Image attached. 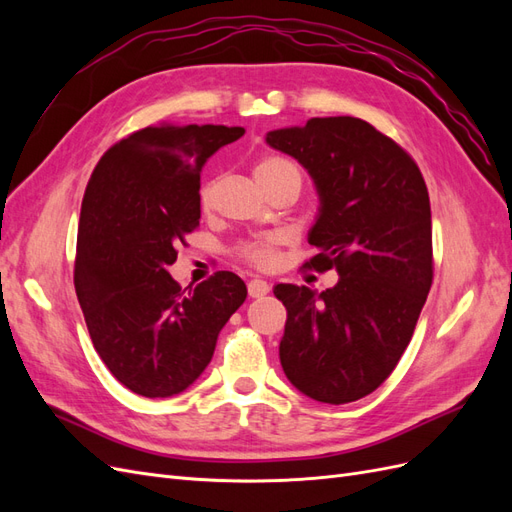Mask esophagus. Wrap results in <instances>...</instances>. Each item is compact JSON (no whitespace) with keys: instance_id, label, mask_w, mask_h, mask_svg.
Returning a JSON list of instances; mask_svg holds the SVG:
<instances>
[{"instance_id":"esophagus-1","label":"esophagus","mask_w":512,"mask_h":512,"mask_svg":"<svg viewBox=\"0 0 512 512\" xmlns=\"http://www.w3.org/2000/svg\"><path fill=\"white\" fill-rule=\"evenodd\" d=\"M271 290V286H269V282H265V280H252L250 284H247V292H250V297L252 299H260V297H265V294Z\"/></svg>"}]
</instances>
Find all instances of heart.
<instances>
[{"label":"heart","instance_id":"1","mask_svg":"<svg viewBox=\"0 0 512 512\" xmlns=\"http://www.w3.org/2000/svg\"><path fill=\"white\" fill-rule=\"evenodd\" d=\"M254 177L262 185V190H265L267 185H271L275 181H282V179H297L299 183L303 179L301 168L292 160L282 158V156H262L254 164ZM198 203L203 211L211 209L213 181L203 183V188H200V192H198ZM280 243H282L280 235H267V237H258V239L243 243L239 252L245 260L254 262V265H258V267H271L277 258V247H280Z\"/></svg>","mask_w":512,"mask_h":512}]
</instances>
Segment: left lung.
I'll return each mask as SVG.
<instances>
[{
	"mask_svg": "<svg viewBox=\"0 0 512 512\" xmlns=\"http://www.w3.org/2000/svg\"><path fill=\"white\" fill-rule=\"evenodd\" d=\"M314 179L320 207L307 235L335 269L333 288L277 284L286 307L280 361L294 389L348 404L391 376L408 348L433 280L431 207L416 162L356 117H314L267 134Z\"/></svg>",
	"mask_w": 512,
	"mask_h": 512,
	"instance_id": "left-lung-1",
	"label": "left lung"
}]
</instances>
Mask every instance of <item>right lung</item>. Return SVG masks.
Segmentation results:
<instances>
[{
  "mask_svg": "<svg viewBox=\"0 0 512 512\" xmlns=\"http://www.w3.org/2000/svg\"><path fill=\"white\" fill-rule=\"evenodd\" d=\"M243 134L211 123L149 126L108 149L87 183L76 297L100 359L136 395L173 397L192 386L247 297L230 271L185 290L168 273L200 220V170Z\"/></svg>",
  "mask_w": 512,
  "mask_h": 512,
  "instance_id": "obj_1",
  "label": "right lung"
}]
</instances>
